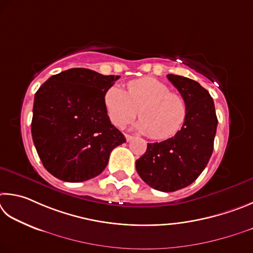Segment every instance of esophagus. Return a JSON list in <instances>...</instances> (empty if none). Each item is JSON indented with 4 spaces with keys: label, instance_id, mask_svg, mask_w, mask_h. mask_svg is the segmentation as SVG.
<instances>
[{
    "label": "esophagus",
    "instance_id": "obj_1",
    "mask_svg": "<svg viewBox=\"0 0 253 253\" xmlns=\"http://www.w3.org/2000/svg\"><path fill=\"white\" fill-rule=\"evenodd\" d=\"M126 141H131L132 139H134V136L130 135V134H126Z\"/></svg>",
    "mask_w": 253,
    "mask_h": 253
}]
</instances>
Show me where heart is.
<instances>
[{
    "instance_id": "1",
    "label": "heart",
    "mask_w": 253,
    "mask_h": 253,
    "mask_svg": "<svg viewBox=\"0 0 253 253\" xmlns=\"http://www.w3.org/2000/svg\"><path fill=\"white\" fill-rule=\"evenodd\" d=\"M104 104L115 126H124L139 113L138 130L159 141L178 133L187 117L183 97L151 77L129 82L126 91L120 86L110 87L104 95Z\"/></svg>"
}]
</instances>
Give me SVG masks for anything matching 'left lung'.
I'll return each mask as SVG.
<instances>
[{"label":"left lung","instance_id":"1","mask_svg":"<svg viewBox=\"0 0 253 253\" xmlns=\"http://www.w3.org/2000/svg\"><path fill=\"white\" fill-rule=\"evenodd\" d=\"M167 77L187 104L185 121L171 139L148 143L135 168L151 188L173 192L194 182L205 170L213 151L218 119L213 99L205 87L181 75Z\"/></svg>","mask_w":253,"mask_h":253}]
</instances>
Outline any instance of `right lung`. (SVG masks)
I'll return each mask as SVG.
<instances>
[{
  "label": "right lung",
  "mask_w": 253,
  "mask_h": 253,
  "mask_svg": "<svg viewBox=\"0 0 253 253\" xmlns=\"http://www.w3.org/2000/svg\"><path fill=\"white\" fill-rule=\"evenodd\" d=\"M120 75L75 68L44 82L35 93L32 139L45 169L66 182L95 178L126 138L111 124L106 91Z\"/></svg>",
  "instance_id": "obj_1"
}]
</instances>
